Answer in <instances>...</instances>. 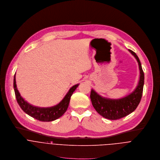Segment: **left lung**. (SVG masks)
Returning a JSON list of instances; mask_svg holds the SVG:
<instances>
[{
  "label": "left lung",
  "instance_id": "8db88e82",
  "mask_svg": "<svg viewBox=\"0 0 160 160\" xmlns=\"http://www.w3.org/2000/svg\"><path fill=\"white\" fill-rule=\"evenodd\" d=\"M129 51L136 58L140 71L139 81L134 91L120 99L104 98L92 89L91 91L90 98L93 107L100 115L107 119L117 120L131 113L136 109L142 98L144 83V72L136 53L131 50Z\"/></svg>",
  "mask_w": 160,
  "mask_h": 160
}]
</instances>
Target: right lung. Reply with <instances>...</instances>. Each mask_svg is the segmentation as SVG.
<instances>
[{
    "label": "right lung",
    "instance_id": "add662e5",
    "mask_svg": "<svg viewBox=\"0 0 160 160\" xmlns=\"http://www.w3.org/2000/svg\"><path fill=\"white\" fill-rule=\"evenodd\" d=\"M79 84H77L71 88L67 94L65 96V97L57 105L52 107L41 108L32 105L23 99L17 89L15 75L14 78V92L17 102L19 107L28 115L42 122L53 121L63 115L69 107L72 94L76 89Z\"/></svg>",
    "mask_w": 160,
    "mask_h": 160
}]
</instances>
